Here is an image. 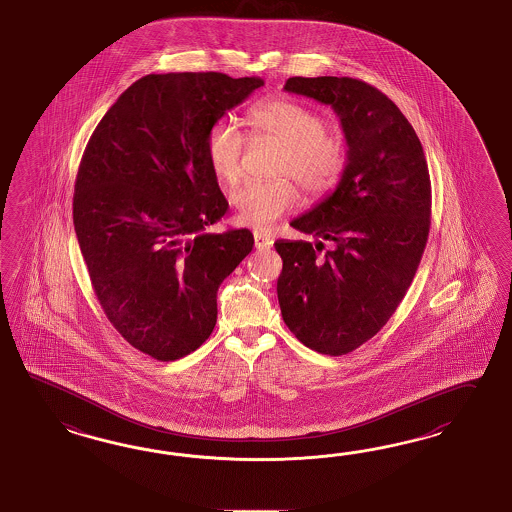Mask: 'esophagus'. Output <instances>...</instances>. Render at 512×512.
I'll return each mask as SVG.
<instances>
[{
  "instance_id": "obj_1",
  "label": "esophagus",
  "mask_w": 512,
  "mask_h": 512,
  "mask_svg": "<svg viewBox=\"0 0 512 512\" xmlns=\"http://www.w3.org/2000/svg\"><path fill=\"white\" fill-rule=\"evenodd\" d=\"M253 238H255V248L259 249V251H268V249L274 246L272 236L266 235V233L259 231V229L253 231Z\"/></svg>"
}]
</instances>
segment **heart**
I'll list each match as a JSON object with an SVG mask.
<instances>
[{
    "label": "heart",
    "mask_w": 512,
    "mask_h": 512,
    "mask_svg": "<svg viewBox=\"0 0 512 512\" xmlns=\"http://www.w3.org/2000/svg\"><path fill=\"white\" fill-rule=\"evenodd\" d=\"M251 138L274 139L281 145L277 175H291L305 194L320 199L332 194L345 177L348 164L346 143L341 136L326 132V121L317 111L291 98H264L248 111ZM246 139L229 123L218 121L208 128L205 156L218 180L235 184L242 171ZM300 201L294 180H251L231 195L236 220L253 227H268L291 212Z\"/></svg>",
    "instance_id": "heart-1"
}]
</instances>
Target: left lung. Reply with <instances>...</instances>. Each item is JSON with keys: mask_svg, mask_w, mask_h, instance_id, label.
I'll use <instances>...</instances> for the list:
<instances>
[{"mask_svg": "<svg viewBox=\"0 0 512 512\" xmlns=\"http://www.w3.org/2000/svg\"><path fill=\"white\" fill-rule=\"evenodd\" d=\"M285 91L332 106L348 164L335 192L291 223L317 244H274L283 259L277 300L298 341L343 356L386 326L414 279L429 238V166L408 119L373 85L294 76ZM324 239L333 249L320 258Z\"/></svg>", "mask_w": 512, "mask_h": 512, "instance_id": "obj_1", "label": "left lung"}]
</instances>
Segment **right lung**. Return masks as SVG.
Here are the masks:
<instances>
[{
	"mask_svg": "<svg viewBox=\"0 0 512 512\" xmlns=\"http://www.w3.org/2000/svg\"><path fill=\"white\" fill-rule=\"evenodd\" d=\"M261 85L221 72L143 76L83 151L72 218L93 291L113 328L154 360L207 341L221 281L253 248L248 229L205 233L229 207L205 138Z\"/></svg>",
	"mask_w": 512,
	"mask_h": 512,
	"instance_id": "1",
	"label": "right lung"
}]
</instances>
